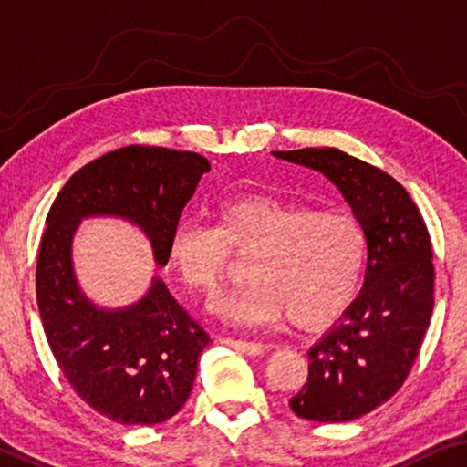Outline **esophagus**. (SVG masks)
Listing matches in <instances>:
<instances>
[{
	"label": "esophagus",
	"mask_w": 467,
	"mask_h": 467,
	"mask_svg": "<svg viewBox=\"0 0 467 467\" xmlns=\"http://www.w3.org/2000/svg\"><path fill=\"white\" fill-rule=\"evenodd\" d=\"M220 340L224 345L233 347V349L247 353V356H260V353H265V345L252 343V340H241V338H220Z\"/></svg>",
	"instance_id": "obj_1"
}]
</instances>
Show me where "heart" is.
<instances>
[{
  "label": "heart",
  "instance_id": "1",
  "mask_svg": "<svg viewBox=\"0 0 467 467\" xmlns=\"http://www.w3.org/2000/svg\"><path fill=\"white\" fill-rule=\"evenodd\" d=\"M231 254L254 255L252 285L233 294L222 315L236 326H324L349 306L362 281L366 234L347 209H315L271 194L222 202L213 228L186 220L169 241L183 284L213 298L231 271Z\"/></svg>",
  "mask_w": 467,
  "mask_h": 467
}]
</instances>
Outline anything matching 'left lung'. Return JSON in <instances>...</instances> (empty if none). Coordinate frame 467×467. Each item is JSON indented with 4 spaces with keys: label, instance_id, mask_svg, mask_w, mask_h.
Instances as JSON below:
<instances>
[{
    "label": "left lung",
    "instance_id": "left-lung-1",
    "mask_svg": "<svg viewBox=\"0 0 467 467\" xmlns=\"http://www.w3.org/2000/svg\"><path fill=\"white\" fill-rule=\"evenodd\" d=\"M273 156L324 173L364 228L362 290L308 349L306 383L290 400V409L308 421H353L402 387L421 349L433 311L428 226L391 175L337 148Z\"/></svg>",
    "mask_w": 467,
    "mask_h": 467
}]
</instances>
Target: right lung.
<instances>
[{
  "mask_svg": "<svg viewBox=\"0 0 467 467\" xmlns=\"http://www.w3.org/2000/svg\"><path fill=\"white\" fill-rule=\"evenodd\" d=\"M209 169L194 152L114 150L71 175L46 218L36 268L46 338L78 396L116 423L156 425L173 417L192 391L199 356L212 338L161 277L130 306H97L78 285L71 241L84 218H122L141 228L156 265L165 266L171 234Z\"/></svg>",
  "mask_w": 467,
  "mask_h": 467,
  "instance_id": "add662e5",
  "label": "right lung"
}]
</instances>
